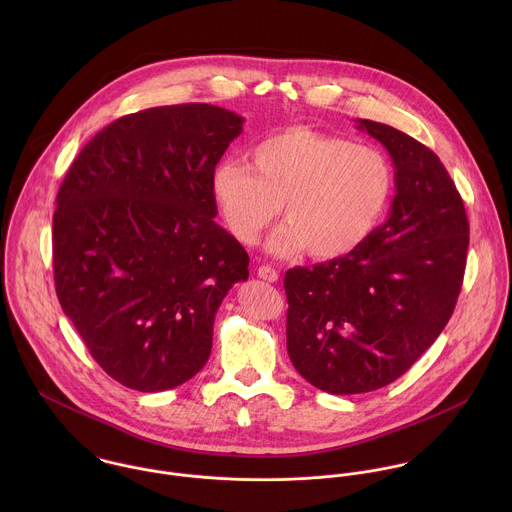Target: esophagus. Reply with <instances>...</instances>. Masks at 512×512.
<instances>
[{"label": "esophagus", "mask_w": 512, "mask_h": 512, "mask_svg": "<svg viewBox=\"0 0 512 512\" xmlns=\"http://www.w3.org/2000/svg\"><path fill=\"white\" fill-rule=\"evenodd\" d=\"M258 278L264 280V282L274 284V282H278L280 274H278V270H274L272 266H260V268H258Z\"/></svg>", "instance_id": "1"}]
</instances>
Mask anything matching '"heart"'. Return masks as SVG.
I'll use <instances>...</instances> for the list:
<instances>
[{"instance_id": "1", "label": "heart", "mask_w": 512, "mask_h": 512, "mask_svg": "<svg viewBox=\"0 0 512 512\" xmlns=\"http://www.w3.org/2000/svg\"><path fill=\"white\" fill-rule=\"evenodd\" d=\"M250 163L222 159L209 177L211 197L228 232L254 246L280 213L286 220L266 240L280 258L303 250L333 260L363 246L394 193V169L376 147L309 128L276 132L250 149Z\"/></svg>"}]
</instances>
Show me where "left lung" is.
<instances>
[{
	"instance_id": "left-lung-1",
	"label": "left lung",
	"mask_w": 512,
	"mask_h": 512,
	"mask_svg": "<svg viewBox=\"0 0 512 512\" xmlns=\"http://www.w3.org/2000/svg\"><path fill=\"white\" fill-rule=\"evenodd\" d=\"M386 147L394 199L386 220L347 256L286 272L288 355L329 394L378 390L414 365L457 303L469 222L438 155L408 134L357 120Z\"/></svg>"
}]
</instances>
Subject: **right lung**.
<instances>
[{
  "label": "right lung",
  "mask_w": 512,
  "mask_h": 512,
  "mask_svg": "<svg viewBox=\"0 0 512 512\" xmlns=\"http://www.w3.org/2000/svg\"><path fill=\"white\" fill-rule=\"evenodd\" d=\"M244 118L213 104L157 106L76 155L53 217L55 286L94 361L161 392L209 361L222 299L250 258L215 222L209 177Z\"/></svg>",
  "instance_id": "right-lung-1"
}]
</instances>
